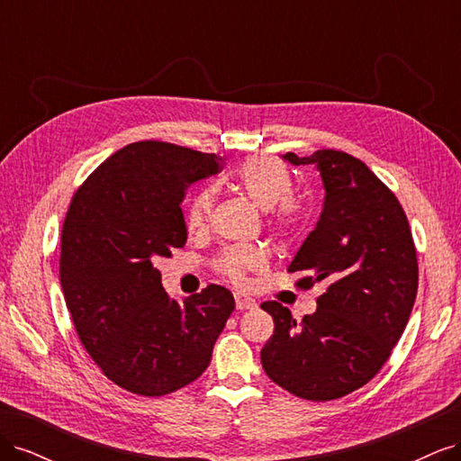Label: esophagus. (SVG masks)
Wrapping results in <instances>:
<instances>
[{
	"label": "esophagus",
	"instance_id": "34e87169",
	"mask_svg": "<svg viewBox=\"0 0 461 461\" xmlns=\"http://www.w3.org/2000/svg\"><path fill=\"white\" fill-rule=\"evenodd\" d=\"M234 302H236V310H240V312L256 308V300L246 296V294H240V292L239 294H234Z\"/></svg>",
	"mask_w": 461,
	"mask_h": 461
}]
</instances>
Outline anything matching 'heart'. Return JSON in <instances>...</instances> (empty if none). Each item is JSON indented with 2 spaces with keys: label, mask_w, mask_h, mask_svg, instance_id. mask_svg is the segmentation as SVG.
I'll use <instances>...</instances> for the list:
<instances>
[{
  "label": "heart",
  "mask_w": 461,
  "mask_h": 461,
  "mask_svg": "<svg viewBox=\"0 0 461 461\" xmlns=\"http://www.w3.org/2000/svg\"><path fill=\"white\" fill-rule=\"evenodd\" d=\"M234 185L239 186L246 196L252 200L259 209L271 212V225L281 236H290L303 225L305 209L303 205L292 198L294 192V176L288 167L269 156L249 158L239 169L234 171ZM213 207V190L200 188L194 192L186 205V227L192 232H198L207 225V217ZM267 265V254L265 249L252 244H234L222 249L215 259V269L227 276L230 283L242 285L248 273L261 271Z\"/></svg>",
  "instance_id": "1"
}]
</instances>
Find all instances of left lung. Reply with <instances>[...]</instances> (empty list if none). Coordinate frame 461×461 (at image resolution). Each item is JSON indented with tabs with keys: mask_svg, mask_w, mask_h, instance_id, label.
Segmentation results:
<instances>
[{
	"mask_svg": "<svg viewBox=\"0 0 461 461\" xmlns=\"http://www.w3.org/2000/svg\"><path fill=\"white\" fill-rule=\"evenodd\" d=\"M283 159L315 165L323 180V212L288 271L303 273L300 288H327L300 323L283 303H261L275 321L261 366L290 394L327 402L367 384L390 357L415 302L417 254L398 198L364 161L337 149Z\"/></svg>",
	"mask_w": 461,
	"mask_h": 461,
	"instance_id": "1",
	"label": "left lung"
}]
</instances>
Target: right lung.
<instances>
[{"mask_svg": "<svg viewBox=\"0 0 461 461\" xmlns=\"http://www.w3.org/2000/svg\"><path fill=\"white\" fill-rule=\"evenodd\" d=\"M221 165L215 153L134 142L97 167L68 205L59 258L68 313L97 367L132 394L165 396L196 381L234 312L219 285L171 300L153 267L186 244V188Z\"/></svg>", "mask_w": 461, "mask_h": 461, "instance_id": "right-lung-1", "label": "right lung"}]
</instances>
